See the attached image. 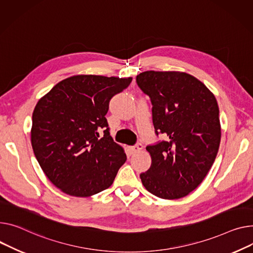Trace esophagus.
<instances>
[{
    "mask_svg": "<svg viewBox=\"0 0 253 253\" xmlns=\"http://www.w3.org/2000/svg\"><path fill=\"white\" fill-rule=\"evenodd\" d=\"M142 148H143V145L141 143H136L134 146L130 147V150L132 154H134V153H137V151H140Z\"/></svg>",
    "mask_w": 253,
    "mask_h": 253,
    "instance_id": "obj_1",
    "label": "esophagus"
}]
</instances>
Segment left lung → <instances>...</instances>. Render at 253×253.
Wrapping results in <instances>:
<instances>
[{"mask_svg":"<svg viewBox=\"0 0 253 253\" xmlns=\"http://www.w3.org/2000/svg\"><path fill=\"white\" fill-rule=\"evenodd\" d=\"M136 83L153 105L157 136L166 137L146 146L151 166L140 174L141 182L160 198L186 196L206 178L220 146L216 99L203 82L183 72L145 71Z\"/></svg>","mask_w":253,"mask_h":253,"instance_id":"1","label":"left lung"}]
</instances>
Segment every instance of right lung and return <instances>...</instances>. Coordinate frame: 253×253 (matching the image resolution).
Returning <instances> with one entry per match:
<instances>
[{
    "mask_svg": "<svg viewBox=\"0 0 253 253\" xmlns=\"http://www.w3.org/2000/svg\"><path fill=\"white\" fill-rule=\"evenodd\" d=\"M131 81L76 75L39 100L32 114L31 145L43 173L63 192L86 197L113 184L127 158L110 135L106 115L112 97Z\"/></svg>",
    "mask_w": 253,
    "mask_h": 253,
    "instance_id": "add662e5",
    "label": "right lung"
}]
</instances>
